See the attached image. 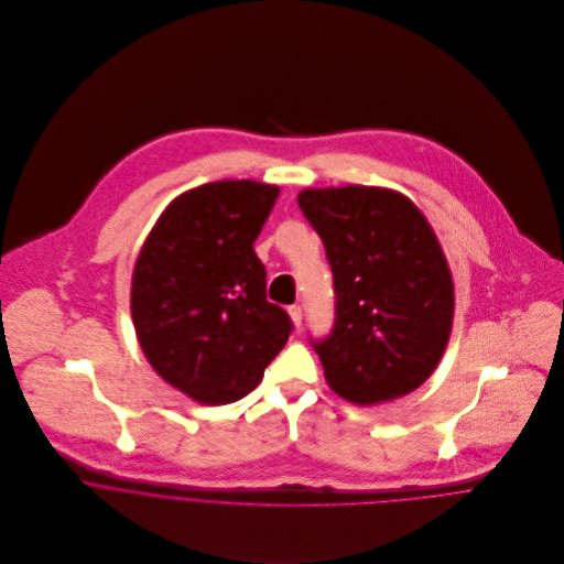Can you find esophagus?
<instances>
[{
	"label": "esophagus",
	"mask_w": 564,
	"mask_h": 564,
	"mask_svg": "<svg viewBox=\"0 0 564 564\" xmlns=\"http://www.w3.org/2000/svg\"><path fill=\"white\" fill-rule=\"evenodd\" d=\"M289 317H291V322L295 327H300L302 325V317H304V313H302V308L300 306H291L289 308Z\"/></svg>",
	"instance_id": "obj_1"
}]
</instances>
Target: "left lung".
Returning a JSON list of instances; mask_svg holds the SVG:
<instances>
[{
	"label": "left lung",
	"mask_w": 564,
	"mask_h": 564,
	"mask_svg": "<svg viewBox=\"0 0 564 564\" xmlns=\"http://www.w3.org/2000/svg\"><path fill=\"white\" fill-rule=\"evenodd\" d=\"M300 208L334 273L336 323L315 343L327 387L358 405L419 389L454 323V278L419 206L387 186L304 188Z\"/></svg>",
	"instance_id": "obj_1"
}]
</instances>
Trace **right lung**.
Segmentation results:
<instances>
[{
  "label": "right lung",
  "mask_w": 564,
  "mask_h": 564,
  "mask_svg": "<svg viewBox=\"0 0 564 564\" xmlns=\"http://www.w3.org/2000/svg\"><path fill=\"white\" fill-rule=\"evenodd\" d=\"M280 186L221 180L177 195L143 242L130 291L139 345L166 384L206 405L239 402L291 334L253 251Z\"/></svg>",
  "instance_id": "add662e5"
}]
</instances>
